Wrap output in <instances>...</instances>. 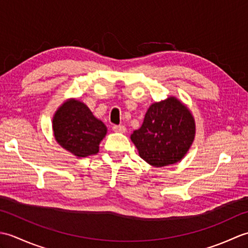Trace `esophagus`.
Segmentation results:
<instances>
[{
    "instance_id": "1",
    "label": "esophagus",
    "mask_w": 248,
    "mask_h": 248,
    "mask_svg": "<svg viewBox=\"0 0 248 248\" xmlns=\"http://www.w3.org/2000/svg\"><path fill=\"white\" fill-rule=\"evenodd\" d=\"M113 131L115 132H119V133H124L125 132V127L123 124H119V125H113Z\"/></svg>"
}]
</instances>
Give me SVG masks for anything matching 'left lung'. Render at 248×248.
Masks as SVG:
<instances>
[{"label":"left lung","mask_w":248,"mask_h":248,"mask_svg":"<svg viewBox=\"0 0 248 248\" xmlns=\"http://www.w3.org/2000/svg\"><path fill=\"white\" fill-rule=\"evenodd\" d=\"M195 136V123L186 107L170 97L154 103L144 123L131 135L141 159L155 167L173 164L186 155Z\"/></svg>","instance_id":"obj_1"}]
</instances>
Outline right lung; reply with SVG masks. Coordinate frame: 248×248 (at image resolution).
Here are the masks:
<instances>
[{
    "label": "right lung",
    "instance_id": "obj_1",
    "mask_svg": "<svg viewBox=\"0 0 248 248\" xmlns=\"http://www.w3.org/2000/svg\"><path fill=\"white\" fill-rule=\"evenodd\" d=\"M55 140L62 148L78 157L96 155L107 127L85 104L69 100L57 109L53 118Z\"/></svg>",
    "mask_w": 248,
    "mask_h": 248
}]
</instances>
